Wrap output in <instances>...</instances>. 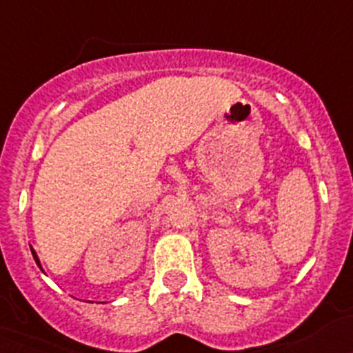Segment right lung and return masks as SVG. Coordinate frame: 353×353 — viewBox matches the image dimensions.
<instances>
[{"mask_svg":"<svg viewBox=\"0 0 353 353\" xmlns=\"http://www.w3.org/2000/svg\"><path fill=\"white\" fill-rule=\"evenodd\" d=\"M31 254H33V259H34V263H37V264H38V268H40V270H41V264H40V259H38V255H37V252H34V250H33V248H31ZM41 271H43V270H41Z\"/></svg>","mask_w":353,"mask_h":353,"instance_id":"add662e5","label":"right lung"}]
</instances>
